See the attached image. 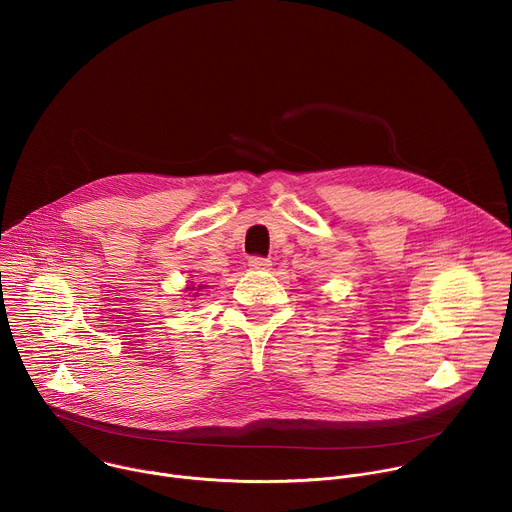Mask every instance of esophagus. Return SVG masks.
I'll return each instance as SVG.
<instances>
[{"label":"esophagus","instance_id":"34e87169","mask_svg":"<svg viewBox=\"0 0 512 512\" xmlns=\"http://www.w3.org/2000/svg\"><path fill=\"white\" fill-rule=\"evenodd\" d=\"M249 267L251 269H257V271H267L269 267H271V261L269 259H265V257H251L249 259Z\"/></svg>","mask_w":512,"mask_h":512}]
</instances>
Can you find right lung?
Segmentation results:
<instances>
[{
	"label": "right lung",
	"instance_id": "1",
	"mask_svg": "<svg viewBox=\"0 0 512 512\" xmlns=\"http://www.w3.org/2000/svg\"><path fill=\"white\" fill-rule=\"evenodd\" d=\"M201 287H203V285H201ZM189 289H195V287H189Z\"/></svg>",
	"mask_w": 512,
	"mask_h": 512
}]
</instances>
